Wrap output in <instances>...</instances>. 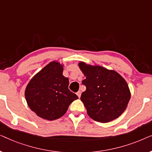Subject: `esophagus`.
Returning <instances> with one entry per match:
<instances>
[{"instance_id":"esophagus-1","label":"esophagus","mask_w":152,"mask_h":152,"mask_svg":"<svg viewBox=\"0 0 152 152\" xmlns=\"http://www.w3.org/2000/svg\"><path fill=\"white\" fill-rule=\"evenodd\" d=\"M76 94H77V96H78L79 98H80V97H81V94H82V92H81L80 91H79L78 92H77Z\"/></svg>"}]
</instances>
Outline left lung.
<instances>
[{
	"mask_svg": "<svg viewBox=\"0 0 152 152\" xmlns=\"http://www.w3.org/2000/svg\"><path fill=\"white\" fill-rule=\"evenodd\" d=\"M79 67L86 79L82 84L86 91L81 100L87 113L99 122H111L122 115L131 98L129 88L125 80L113 70L100 66L80 62Z\"/></svg>",
	"mask_w": 152,
	"mask_h": 152,
	"instance_id": "1",
	"label": "left lung"
}]
</instances>
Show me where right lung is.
<instances>
[{
  "instance_id": "obj_1",
  "label": "right lung",
  "mask_w": 152,
  "mask_h": 152,
  "mask_svg": "<svg viewBox=\"0 0 152 152\" xmlns=\"http://www.w3.org/2000/svg\"><path fill=\"white\" fill-rule=\"evenodd\" d=\"M64 65L53 61L35 75L27 85L25 97L29 107L48 120L61 118L77 95L68 89L69 80L63 75Z\"/></svg>"
}]
</instances>
